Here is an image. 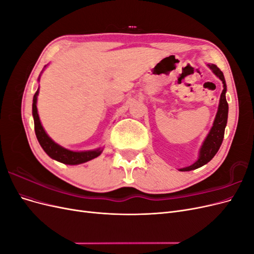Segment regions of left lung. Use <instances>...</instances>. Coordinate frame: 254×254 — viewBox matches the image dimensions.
<instances>
[{
    "label": "left lung",
    "instance_id": "8db88e82",
    "mask_svg": "<svg viewBox=\"0 0 254 254\" xmlns=\"http://www.w3.org/2000/svg\"><path fill=\"white\" fill-rule=\"evenodd\" d=\"M213 73L217 76V77L224 83V90H222L221 94H220V99H219V105H218V110L216 113V117H215L213 126L210 130L209 134L206 135L205 140L203 141L201 148L199 150V157L198 160L195 163H193L190 166L180 168V172H189V171H193L196 170V168H199L206 164L207 162L213 159V157L216 155L220 145L222 143V140H224V135H225V128L227 126V121H228V110H229V106L226 99V92H227V86H226V80L224 77V73H222L217 65L215 64H207Z\"/></svg>",
    "mask_w": 254,
    "mask_h": 254
}]
</instances>
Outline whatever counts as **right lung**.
<instances>
[{
    "label": "right lung",
    "mask_w": 254,
    "mask_h": 254,
    "mask_svg": "<svg viewBox=\"0 0 254 254\" xmlns=\"http://www.w3.org/2000/svg\"><path fill=\"white\" fill-rule=\"evenodd\" d=\"M38 94H39V89L37 90L33 98V117H34V123H35V132H36L38 142H39V144L41 145L43 150L48 153L49 157L64 164L77 165V164L88 162V161L101 155L103 151L102 148H97L94 150H86V151H72L54 142L48 135V133L45 132V130L41 125L39 114H38V110H37Z\"/></svg>",
    "instance_id": "1"
}]
</instances>
